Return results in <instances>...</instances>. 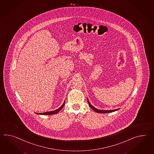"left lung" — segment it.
<instances>
[{
	"instance_id": "8db88e82",
	"label": "left lung",
	"mask_w": 154,
	"mask_h": 154,
	"mask_svg": "<svg viewBox=\"0 0 154 154\" xmlns=\"http://www.w3.org/2000/svg\"><path fill=\"white\" fill-rule=\"evenodd\" d=\"M87 100H88V104H89V106L94 111H95L96 112H97V113H112V112H115V111H116V110H118V109H114V110H100L98 109H97L95 107H94V106H92L91 104V103H89V100H88V99H87Z\"/></svg>"
}]
</instances>
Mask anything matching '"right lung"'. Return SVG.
<instances>
[{"label":"right lung","mask_w":154,"mask_h":154,"mask_svg":"<svg viewBox=\"0 0 154 154\" xmlns=\"http://www.w3.org/2000/svg\"><path fill=\"white\" fill-rule=\"evenodd\" d=\"M65 101L64 103H63V104L61 106H60L57 109L55 110H53V111H51V112H45V113H36L37 114H41V115H50V114H57L62 109V108L65 105Z\"/></svg>","instance_id":"obj_1"}]
</instances>
